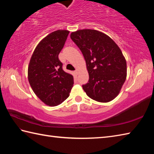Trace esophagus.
Returning a JSON list of instances; mask_svg holds the SVG:
<instances>
[{
    "mask_svg": "<svg viewBox=\"0 0 154 154\" xmlns=\"http://www.w3.org/2000/svg\"><path fill=\"white\" fill-rule=\"evenodd\" d=\"M75 74H76V75H78V70H75Z\"/></svg>",
    "mask_w": 154,
    "mask_h": 154,
    "instance_id": "34e87169",
    "label": "esophagus"
}]
</instances>
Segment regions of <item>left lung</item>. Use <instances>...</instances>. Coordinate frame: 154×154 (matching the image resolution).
Segmentation results:
<instances>
[{"mask_svg":"<svg viewBox=\"0 0 154 154\" xmlns=\"http://www.w3.org/2000/svg\"><path fill=\"white\" fill-rule=\"evenodd\" d=\"M70 37L82 52L89 75L83 89L88 97L108 103L119 94L126 78V61L112 39L95 30L72 32Z\"/></svg>","mask_w":154,"mask_h":154,"instance_id":"left-lung-1","label":"left lung"}]
</instances>
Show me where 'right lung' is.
I'll return each mask as SVG.
<instances>
[{"label": "right lung", "instance_id": "add662e5", "mask_svg": "<svg viewBox=\"0 0 154 154\" xmlns=\"http://www.w3.org/2000/svg\"><path fill=\"white\" fill-rule=\"evenodd\" d=\"M69 32L59 30L45 37L35 48L28 65V77L34 93L47 105L55 106L67 99L73 77L63 70L58 55Z\"/></svg>", "mask_w": 154, "mask_h": 154}]
</instances>
